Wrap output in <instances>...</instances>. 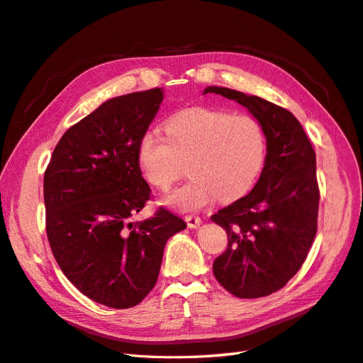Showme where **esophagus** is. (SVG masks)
<instances>
[{"label": "esophagus", "mask_w": 363, "mask_h": 363, "mask_svg": "<svg viewBox=\"0 0 363 363\" xmlns=\"http://www.w3.org/2000/svg\"><path fill=\"white\" fill-rule=\"evenodd\" d=\"M184 221H186V224H188L189 228H196L201 224V218L195 216V215H188V216H184Z\"/></svg>", "instance_id": "esophagus-1"}]
</instances>
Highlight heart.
<instances>
[{"instance_id": "1", "label": "heart", "mask_w": 363, "mask_h": 363, "mask_svg": "<svg viewBox=\"0 0 363 363\" xmlns=\"http://www.w3.org/2000/svg\"><path fill=\"white\" fill-rule=\"evenodd\" d=\"M167 133L152 128L139 142V164L145 180L168 191L189 163L192 180L164 199L182 212L200 211L215 201L245 195L262 171L267 136L251 115L191 108L171 118Z\"/></svg>"}]
</instances>
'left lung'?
I'll return each instance as SVG.
<instances>
[{"label": "left lung", "instance_id": "obj_1", "mask_svg": "<svg viewBox=\"0 0 363 363\" xmlns=\"http://www.w3.org/2000/svg\"><path fill=\"white\" fill-rule=\"evenodd\" d=\"M248 108L267 136L260 179L242 199L218 211L212 221L228 238L213 274L238 298L277 292L303 265L316 235L320 189L316 157L301 124L289 111L256 95L208 86Z\"/></svg>", "mask_w": 363, "mask_h": 363}]
</instances>
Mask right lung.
I'll return each instance as SVG.
<instances>
[{"mask_svg":"<svg viewBox=\"0 0 363 363\" xmlns=\"http://www.w3.org/2000/svg\"><path fill=\"white\" fill-rule=\"evenodd\" d=\"M162 100L160 87L107 100L67 130L43 177L47 236L60 269L87 298L113 309L145 298L167 240L186 227L163 207L130 221L150 200L138 151Z\"/></svg>","mask_w":363,"mask_h":363,"instance_id":"1","label":"right lung"}]
</instances>
